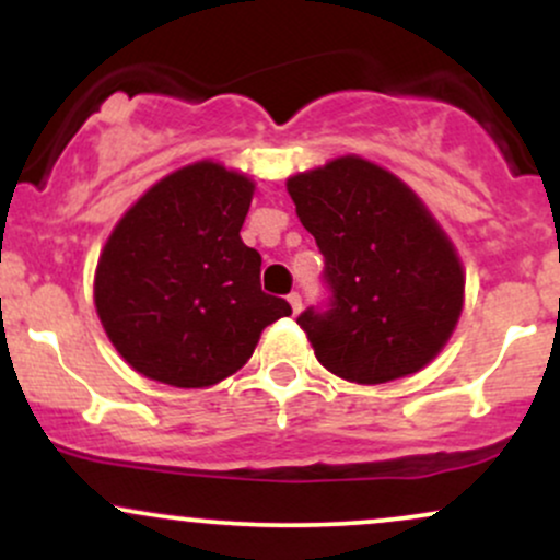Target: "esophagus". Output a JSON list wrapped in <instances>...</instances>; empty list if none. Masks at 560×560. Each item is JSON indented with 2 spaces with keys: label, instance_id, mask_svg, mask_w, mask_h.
Returning a JSON list of instances; mask_svg holds the SVG:
<instances>
[{
  "label": "esophagus",
  "instance_id": "34e87169",
  "mask_svg": "<svg viewBox=\"0 0 560 560\" xmlns=\"http://www.w3.org/2000/svg\"><path fill=\"white\" fill-rule=\"evenodd\" d=\"M287 300H289V305H292V313H294V316H298V313L302 311V294L300 292H292Z\"/></svg>",
  "mask_w": 560,
  "mask_h": 560
}]
</instances>
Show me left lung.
I'll list each match as a JSON object with an SVG mask.
<instances>
[{
	"mask_svg": "<svg viewBox=\"0 0 560 560\" xmlns=\"http://www.w3.org/2000/svg\"><path fill=\"white\" fill-rule=\"evenodd\" d=\"M324 255L329 305L307 307L318 363L355 384L416 374L464 311V268L445 231L400 178L347 155L287 182Z\"/></svg>",
	"mask_w": 560,
	"mask_h": 560,
	"instance_id": "8db88e82",
	"label": "left lung"
}]
</instances>
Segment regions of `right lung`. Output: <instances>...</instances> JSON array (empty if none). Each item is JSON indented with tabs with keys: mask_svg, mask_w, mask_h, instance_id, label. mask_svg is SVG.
I'll list each match as a JSON object with an SVG mask.
<instances>
[{
	"mask_svg": "<svg viewBox=\"0 0 560 560\" xmlns=\"http://www.w3.org/2000/svg\"><path fill=\"white\" fill-rule=\"evenodd\" d=\"M253 191L247 176L202 160L144 191L113 229L94 305L133 371L171 387H210L292 313L262 292L260 253L240 236Z\"/></svg>",
	"mask_w": 560,
	"mask_h": 560,
	"instance_id": "add662e5",
	"label": "right lung"
}]
</instances>
